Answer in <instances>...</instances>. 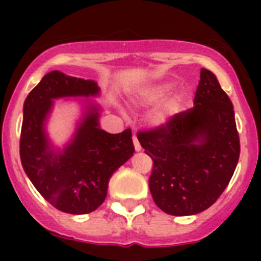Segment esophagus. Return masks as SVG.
<instances>
[{
  "mask_svg": "<svg viewBox=\"0 0 261 261\" xmlns=\"http://www.w3.org/2000/svg\"><path fill=\"white\" fill-rule=\"evenodd\" d=\"M133 145H135L136 151L141 150V145H140V142H138V140H137V137H136V136H133Z\"/></svg>",
  "mask_w": 261,
  "mask_h": 261,
  "instance_id": "34e87169",
  "label": "esophagus"
}]
</instances>
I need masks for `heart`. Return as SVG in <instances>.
<instances>
[{"instance_id":"obj_1","label":"heart","mask_w":261,"mask_h":261,"mask_svg":"<svg viewBox=\"0 0 261 261\" xmlns=\"http://www.w3.org/2000/svg\"><path fill=\"white\" fill-rule=\"evenodd\" d=\"M172 89H174L172 82H161V84L140 87L130 95V100L136 107H153V106L158 105L167 98ZM181 105H183V96L180 94H176V95L166 99L165 102L158 106L149 115V123L153 126L166 125L170 120L174 119L180 112Z\"/></svg>"}]
</instances>
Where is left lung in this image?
Masks as SVG:
<instances>
[{"label": "left lung", "mask_w": 261, "mask_h": 261, "mask_svg": "<svg viewBox=\"0 0 261 261\" xmlns=\"http://www.w3.org/2000/svg\"><path fill=\"white\" fill-rule=\"evenodd\" d=\"M193 103L166 125L137 135L154 163L149 177L154 202L171 216L212 206L229 184L241 151L232 103L208 69L200 71Z\"/></svg>", "instance_id": "1"}]
</instances>
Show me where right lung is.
<instances>
[{"label": "right lung", "instance_id": "1", "mask_svg": "<svg viewBox=\"0 0 261 261\" xmlns=\"http://www.w3.org/2000/svg\"><path fill=\"white\" fill-rule=\"evenodd\" d=\"M99 94L95 81L53 70L41 78L23 105V170L38 192L64 213L86 214L100 206L112 174L135 153L130 129L117 135L103 130L99 125L102 107L91 99L80 100L84 114L62 149L55 147L48 137L47 121L56 99Z\"/></svg>", "mask_w": 261, "mask_h": 261}]
</instances>
